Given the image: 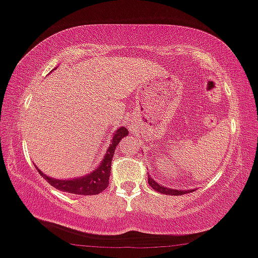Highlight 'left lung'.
Segmentation results:
<instances>
[{
  "label": "left lung",
  "mask_w": 258,
  "mask_h": 258,
  "mask_svg": "<svg viewBox=\"0 0 258 258\" xmlns=\"http://www.w3.org/2000/svg\"><path fill=\"white\" fill-rule=\"evenodd\" d=\"M148 182L149 184L151 185L152 188H154L156 192L159 193H163V195H167V196H182V195H185V193H189L192 192V190H182V189H173V188H167L165 187V185H161L159 184L157 182H155V179L151 178V176H148Z\"/></svg>",
  "instance_id": "8db88e82"
}]
</instances>
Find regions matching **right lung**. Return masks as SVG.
Here are the masks:
<instances>
[{
    "label": "right lung",
    "instance_id": "right-lung-1",
    "mask_svg": "<svg viewBox=\"0 0 258 258\" xmlns=\"http://www.w3.org/2000/svg\"><path fill=\"white\" fill-rule=\"evenodd\" d=\"M55 70V69H54ZM129 133L128 129L121 126L113 134L112 143L104 155V159L99 163L98 167L93 170L92 172L85 174L82 177H75L71 179H57L51 178V177L44 174L39 168L37 167L38 172L43 177L45 181H48L49 184L56 189L62 190V192L71 193V195H80V196H93L99 195L102 190H104L109 184V174H110V163H112L113 155H114L115 148L119 144V141L126 137Z\"/></svg>",
    "mask_w": 258,
    "mask_h": 258
}]
</instances>
